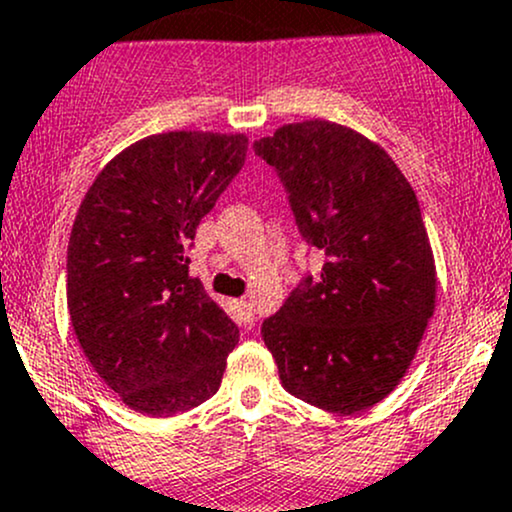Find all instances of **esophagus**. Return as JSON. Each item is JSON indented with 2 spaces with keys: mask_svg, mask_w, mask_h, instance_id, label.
I'll return each mask as SVG.
<instances>
[{
  "mask_svg": "<svg viewBox=\"0 0 512 512\" xmlns=\"http://www.w3.org/2000/svg\"><path fill=\"white\" fill-rule=\"evenodd\" d=\"M235 306H238V314H240V321H242V324H252V319H255V311H252L250 299H240V301H235Z\"/></svg>",
  "mask_w": 512,
  "mask_h": 512,
  "instance_id": "esophagus-1",
  "label": "esophagus"
}]
</instances>
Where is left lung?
Returning a JSON list of instances; mask_svg holds the SVG:
<instances>
[{
  "label": "left lung",
  "mask_w": 512,
  "mask_h": 512,
  "mask_svg": "<svg viewBox=\"0 0 512 512\" xmlns=\"http://www.w3.org/2000/svg\"><path fill=\"white\" fill-rule=\"evenodd\" d=\"M252 147L326 255L262 324L279 380L326 412L368 410L405 378L437 304L417 196L380 144L336 122H294Z\"/></svg>",
  "instance_id": "left-lung-1"
}]
</instances>
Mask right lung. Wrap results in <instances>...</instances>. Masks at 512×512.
Here are the masks:
<instances>
[{"instance_id":"1","label":"right lung","mask_w":512,"mask_h":512,"mask_svg":"<svg viewBox=\"0 0 512 512\" xmlns=\"http://www.w3.org/2000/svg\"><path fill=\"white\" fill-rule=\"evenodd\" d=\"M245 134L139 139L95 176L68 242V314L129 410L171 417L215 395L240 331L188 277L186 250L245 164Z\"/></svg>"}]
</instances>
